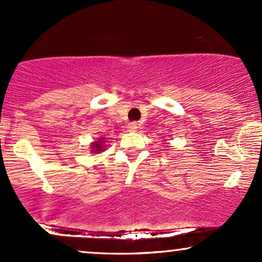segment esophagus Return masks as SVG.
<instances>
[{
	"label": "esophagus",
	"mask_w": 262,
	"mask_h": 262,
	"mask_svg": "<svg viewBox=\"0 0 262 262\" xmlns=\"http://www.w3.org/2000/svg\"><path fill=\"white\" fill-rule=\"evenodd\" d=\"M128 131H136L137 130V124L136 123H130L128 124Z\"/></svg>",
	"instance_id": "1"
}]
</instances>
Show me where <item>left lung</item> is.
<instances>
[{
  "label": "left lung",
  "mask_w": 262,
  "mask_h": 262,
  "mask_svg": "<svg viewBox=\"0 0 262 262\" xmlns=\"http://www.w3.org/2000/svg\"><path fill=\"white\" fill-rule=\"evenodd\" d=\"M163 144H168V143H163Z\"/></svg>",
  "instance_id": "left-lung-1"
}]
</instances>
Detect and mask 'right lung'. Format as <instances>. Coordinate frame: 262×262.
<instances>
[{
    "label": "right lung",
    "mask_w": 262,
    "mask_h": 262,
    "mask_svg": "<svg viewBox=\"0 0 262 262\" xmlns=\"http://www.w3.org/2000/svg\"><path fill=\"white\" fill-rule=\"evenodd\" d=\"M91 152L92 154H100L106 150V139L105 138H98L95 142L91 143Z\"/></svg>",
    "instance_id": "add662e5"
}]
</instances>
